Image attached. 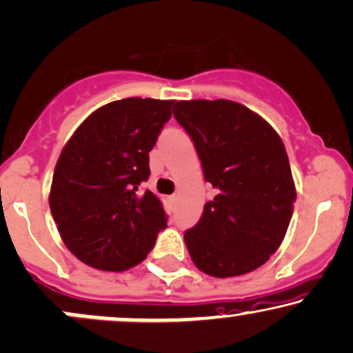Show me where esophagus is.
Returning <instances> with one entry per match:
<instances>
[{
  "instance_id": "obj_1",
  "label": "esophagus",
  "mask_w": 353,
  "mask_h": 353,
  "mask_svg": "<svg viewBox=\"0 0 353 353\" xmlns=\"http://www.w3.org/2000/svg\"><path fill=\"white\" fill-rule=\"evenodd\" d=\"M170 200H172L173 203H176V201H178V194H173V196L170 198Z\"/></svg>"
}]
</instances>
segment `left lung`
Wrapping results in <instances>:
<instances>
[{
  "instance_id": "obj_1",
  "label": "left lung",
  "mask_w": 353,
  "mask_h": 353,
  "mask_svg": "<svg viewBox=\"0 0 353 353\" xmlns=\"http://www.w3.org/2000/svg\"><path fill=\"white\" fill-rule=\"evenodd\" d=\"M173 115L216 190L185 233L186 250L205 274H248L279 250L291 223L296 185L283 140L261 115L226 99L178 101Z\"/></svg>"
}]
</instances>
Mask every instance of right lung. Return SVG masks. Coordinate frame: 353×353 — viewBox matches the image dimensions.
Instances as JSON below:
<instances>
[{
  "instance_id": "add662e5",
  "label": "right lung",
  "mask_w": 353,
  "mask_h": 353,
  "mask_svg": "<svg viewBox=\"0 0 353 353\" xmlns=\"http://www.w3.org/2000/svg\"><path fill=\"white\" fill-rule=\"evenodd\" d=\"M175 101L128 97L99 107L76 128L54 168L49 208L79 261L122 272L147 258L167 226L163 205L140 183L148 152Z\"/></svg>"
}]
</instances>
